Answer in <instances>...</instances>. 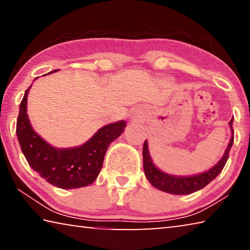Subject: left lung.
I'll use <instances>...</instances> for the list:
<instances>
[{"mask_svg": "<svg viewBox=\"0 0 250 250\" xmlns=\"http://www.w3.org/2000/svg\"><path fill=\"white\" fill-rule=\"evenodd\" d=\"M230 130H231V138L230 141L228 143V146L224 153L223 158L218 161L217 164L209 168L208 171L203 172L201 174L193 175V176H175L164 173L156 167L149 153V147H147V142L145 141L143 145V168H145V173L147 181L154 186V188L161 189V191L170 193V194H176V195H185V194H191L198 191L203 188L210 183L215 177H216L219 173L225 167V164L228 160V155H229V151L231 149L232 143H234V130H232V119L229 121Z\"/></svg>", "mask_w": 250, "mask_h": 250, "instance_id": "left-lung-1", "label": "left lung"}]
</instances>
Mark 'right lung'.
<instances>
[{
  "label": "right lung",
  "instance_id": "right-lung-1",
  "mask_svg": "<svg viewBox=\"0 0 250 250\" xmlns=\"http://www.w3.org/2000/svg\"><path fill=\"white\" fill-rule=\"evenodd\" d=\"M31 87L25 91L21 101L16 122V134L29 167L48 183L64 189L83 188L94 183L103 167L109 145L124 132L125 121L103 126L83 146L57 149L43 140L32 128L26 113Z\"/></svg>",
  "mask_w": 250,
  "mask_h": 250
}]
</instances>
